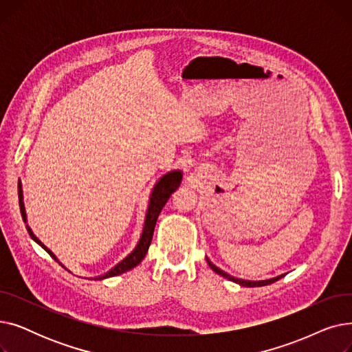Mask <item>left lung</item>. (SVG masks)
Instances as JSON below:
<instances>
[{
  "instance_id": "1",
  "label": "left lung",
  "mask_w": 352,
  "mask_h": 352,
  "mask_svg": "<svg viewBox=\"0 0 352 352\" xmlns=\"http://www.w3.org/2000/svg\"><path fill=\"white\" fill-rule=\"evenodd\" d=\"M207 261H208V265L212 268V271H215L217 274H219V275H223L224 278H228L230 281H234V283H236V284H239V285H243V287H264V285H270V284H272V283H275V281H278L280 278H283L284 275H280V276H275V278H271V280H265V281H245V280H238V278H234V276H231L230 274H227V272H224L223 270H219L218 267H215L208 258H207Z\"/></svg>"
}]
</instances>
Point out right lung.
<instances>
[{
	"mask_svg": "<svg viewBox=\"0 0 352 352\" xmlns=\"http://www.w3.org/2000/svg\"><path fill=\"white\" fill-rule=\"evenodd\" d=\"M181 178H182V174L181 171H173V173H168L165 174L155 186L154 191H153V195H151V199H150V207H148V211H146V217H145V226H144V231H142V235L140 238V243L138 245L135 247V250L129 254L126 258H124V260L117 264L113 270H109L107 274L101 275V276H97L96 280H104V278H109V276H116V275H120L122 272H126L129 270H133L134 267H137L142 260L144 256L148 251V248H150V244H151V239H153V234H154V228H155V224H157V218L161 212V210L164 208V206L166 204V201H168V198L171 197V194L179 187L181 184ZM18 198H20V208H21V215L25 221V208H24V202H23V190H21V186H18ZM31 238L34 239L35 243H38L52 258L54 260H57L55 258V255L40 241L38 238H36L32 231L27 227Z\"/></svg>",
	"mask_w": 352,
	"mask_h": 352,
	"instance_id": "add662e5",
	"label": "right lung"
}]
</instances>
